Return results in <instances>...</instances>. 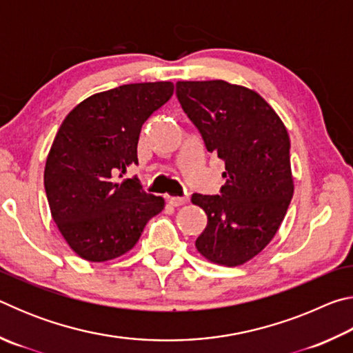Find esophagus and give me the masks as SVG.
Wrapping results in <instances>:
<instances>
[{
	"mask_svg": "<svg viewBox=\"0 0 353 353\" xmlns=\"http://www.w3.org/2000/svg\"><path fill=\"white\" fill-rule=\"evenodd\" d=\"M170 204L174 205V207H181L183 204H187L188 202V198L187 196H171V198H168Z\"/></svg>",
	"mask_w": 353,
	"mask_h": 353,
	"instance_id": "1",
	"label": "esophagus"
}]
</instances>
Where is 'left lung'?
Wrapping results in <instances>:
<instances>
[{"instance_id":"8db88e82","label":"left lung","mask_w":353,"mask_h":353,"mask_svg":"<svg viewBox=\"0 0 353 353\" xmlns=\"http://www.w3.org/2000/svg\"><path fill=\"white\" fill-rule=\"evenodd\" d=\"M176 94L207 151L225 163L219 194L191 196L207 213L196 249L218 265H243L277 234L294 193L288 132L272 107L246 87L181 81Z\"/></svg>"}]
</instances>
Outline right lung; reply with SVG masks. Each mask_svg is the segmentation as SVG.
<instances>
[{"mask_svg": "<svg viewBox=\"0 0 353 353\" xmlns=\"http://www.w3.org/2000/svg\"><path fill=\"white\" fill-rule=\"evenodd\" d=\"M172 92L171 82L119 85L82 101L59 128L46 159L45 191L52 219L83 260L126 254L163 210V199L148 194L139 177H121L139 163L141 126Z\"/></svg>", "mask_w": 353, "mask_h": 353, "instance_id": "obj_1", "label": "right lung"}]
</instances>
